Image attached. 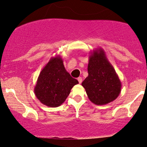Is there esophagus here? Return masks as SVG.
<instances>
[{"label": "esophagus", "instance_id": "1", "mask_svg": "<svg viewBox=\"0 0 147 147\" xmlns=\"http://www.w3.org/2000/svg\"><path fill=\"white\" fill-rule=\"evenodd\" d=\"M78 81H79V83L81 84L82 83V81H83V79H82V78L81 77L78 78Z\"/></svg>", "mask_w": 147, "mask_h": 147}]
</instances>
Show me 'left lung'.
<instances>
[{
    "mask_svg": "<svg viewBox=\"0 0 147 147\" xmlns=\"http://www.w3.org/2000/svg\"><path fill=\"white\" fill-rule=\"evenodd\" d=\"M89 58V75L82 83V86L92 103L107 104L120 95L122 83L102 48L94 50Z\"/></svg>",
    "mask_w": 147,
    "mask_h": 147,
    "instance_id": "left-lung-1",
    "label": "left lung"
}]
</instances>
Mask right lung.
<instances>
[{
  "label": "right lung",
  "instance_id": "right-lung-1",
  "mask_svg": "<svg viewBox=\"0 0 147 147\" xmlns=\"http://www.w3.org/2000/svg\"><path fill=\"white\" fill-rule=\"evenodd\" d=\"M79 83L64 68L60 56L52 57L40 72L34 93L43 104L50 107L62 105L70 93V90Z\"/></svg>",
  "mask_w": 147,
  "mask_h": 147
}]
</instances>
